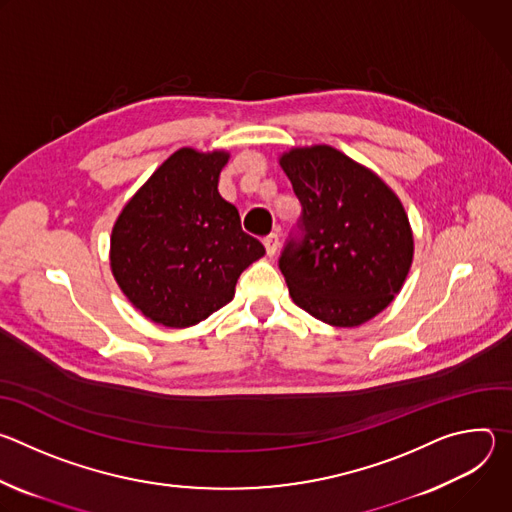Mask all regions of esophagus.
Segmentation results:
<instances>
[{"mask_svg":"<svg viewBox=\"0 0 512 512\" xmlns=\"http://www.w3.org/2000/svg\"><path fill=\"white\" fill-rule=\"evenodd\" d=\"M263 245L267 249V255H275L277 253V247H279V235L277 233H271L263 239Z\"/></svg>","mask_w":512,"mask_h":512,"instance_id":"obj_1","label":"esophagus"}]
</instances>
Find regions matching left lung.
<instances>
[{"label": "left lung", "instance_id": "1", "mask_svg": "<svg viewBox=\"0 0 512 512\" xmlns=\"http://www.w3.org/2000/svg\"><path fill=\"white\" fill-rule=\"evenodd\" d=\"M279 166L302 202V241L279 269L310 316L354 328L381 314L413 263V231L399 196L367 166L330 145L291 148Z\"/></svg>", "mask_w": 512, "mask_h": 512}]
</instances>
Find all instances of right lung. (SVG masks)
I'll use <instances>...</instances> for the list:
<instances>
[{"label": "right lung", "instance_id": "add662e5", "mask_svg": "<svg viewBox=\"0 0 512 512\" xmlns=\"http://www.w3.org/2000/svg\"><path fill=\"white\" fill-rule=\"evenodd\" d=\"M227 150L174 152L123 206L111 231V273L156 324L188 328L235 298L239 275L265 255L218 192Z\"/></svg>", "mask_w": 512, "mask_h": 512}]
</instances>
